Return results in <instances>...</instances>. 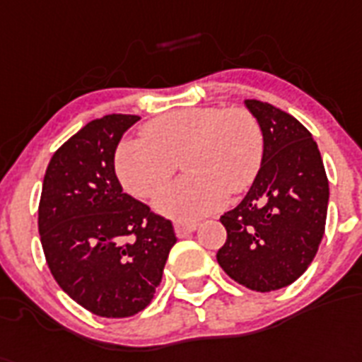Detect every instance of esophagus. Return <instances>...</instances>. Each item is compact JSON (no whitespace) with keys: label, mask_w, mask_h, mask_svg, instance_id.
<instances>
[{"label":"esophagus","mask_w":362,"mask_h":362,"mask_svg":"<svg viewBox=\"0 0 362 362\" xmlns=\"http://www.w3.org/2000/svg\"><path fill=\"white\" fill-rule=\"evenodd\" d=\"M199 228V223H184V221H176L175 232L178 238H187L189 233H193Z\"/></svg>","instance_id":"1"}]
</instances>
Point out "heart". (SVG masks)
Listing matches in <instances>:
<instances>
[{
  "label": "heart",
  "mask_w": 362,
  "mask_h": 362,
  "mask_svg": "<svg viewBox=\"0 0 362 362\" xmlns=\"http://www.w3.org/2000/svg\"><path fill=\"white\" fill-rule=\"evenodd\" d=\"M144 139L115 151V173L136 199H151L169 184L182 160L186 178L163 191L156 209L175 218H199L252 186L263 160V132L243 106H191L141 127Z\"/></svg>",
  "instance_id": "obj_1"
}]
</instances>
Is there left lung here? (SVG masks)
Segmentation results:
<instances>
[{
  "label": "left lung",
  "mask_w": 362,
  "mask_h": 362,
  "mask_svg": "<svg viewBox=\"0 0 362 362\" xmlns=\"http://www.w3.org/2000/svg\"><path fill=\"white\" fill-rule=\"evenodd\" d=\"M263 132V160L241 204L221 223L217 261L233 281L257 293L287 287L308 270L326 230L329 184L317 141L296 117L247 99Z\"/></svg>",
  "instance_id": "8db88e82"
}]
</instances>
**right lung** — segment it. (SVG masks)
Segmentation results:
<instances>
[{
  "label": "right lung",
  "mask_w": 362,
  "mask_h": 362,
  "mask_svg": "<svg viewBox=\"0 0 362 362\" xmlns=\"http://www.w3.org/2000/svg\"><path fill=\"white\" fill-rule=\"evenodd\" d=\"M138 115L93 119L53 154L42 186L38 232L60 289L97 317L144 311L162 281L175 230L123 193L114 156Z\"/></svg>",
  "instance_id": "right-lung-1"
}]
</instances>
